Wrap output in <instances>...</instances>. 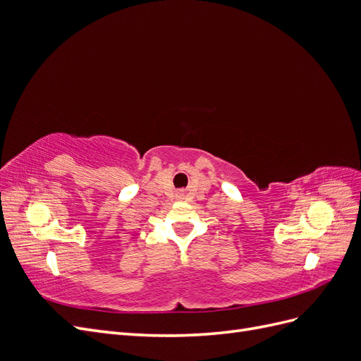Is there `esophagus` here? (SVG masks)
<instances>
[{"instance_id":"1","label":"esophagus","mask_w":361,"mask_h":361,"mask_svg":"<svg viewBox=\"0 0 361 361\" xmlns=\"http://www.w3.org/2000/svg\"><path fill=\"white\" fill-rule=\"evenodd\" d=\"M180 195H182V194H180Z\"/></svg>"}]
</instances>
